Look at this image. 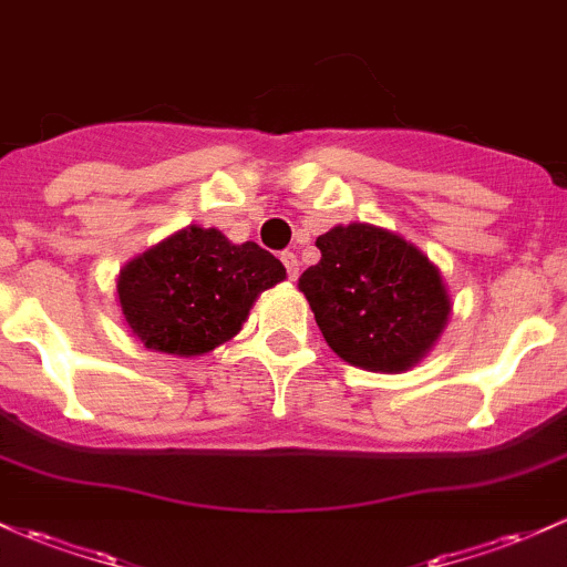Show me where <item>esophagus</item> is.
Masks as SVG:
<instances>
[{
  "label": "esophagus",
  "instance_id": "esophagus-1",
  "mask_svg": "<svg viewBox=\"0 0 567 567\" xmlns=\"http://www.w3.org/2000/svg\"><path fill=\"white\" fill-rule=\"evenodd\" d=\"M281 261H284V267H286V276H289L291 281H297V276H300V259H297V254L284 251L281 254Z\"/></svg>",
  "mask_w": 567,
  "mask_h": 567
}]
</instances>
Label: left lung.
<instances>
[{"label": "left lung", "instance_id": "left-lung-1", "mask_svg": "<svg viewBox=\"0 0 567 567\" xmlns=\"http://www.w3.org/2000/svg\"><path fill=\"white\" fill-rule=\"evenodd\" d=\"M319 265L300 276L316 324L354 368L400 373L441 338L452 313L441 270L403 237L349 224L316 237Z\"/></svg>", "mask_w": 567, "mask_h": 567}]
</instances>
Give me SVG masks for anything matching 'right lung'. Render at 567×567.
<instances>
[{"label": "right lung", "mask_w": 567, "mask_h": 567, "mask_svg": "<svg viewBox=\"0 0 567 567\" xmlns=\"http://www.w3.org/2000/svg\"><path fill=\"white\" fill-rule=\"evenodd\" d=\"M284 278L286 267L257 243L186 227L124 265L115 291L145 349L197 357L235 338L261 291Z\"/></svg>", "instance_id": "1"}]
</instances>
